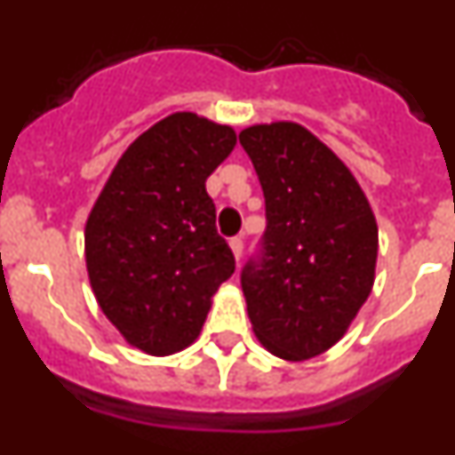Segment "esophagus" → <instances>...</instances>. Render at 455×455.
I'll list each match as a JSON object with an SVG mask.
<instances>
[{
  "mask_svg": "<svg viewBox=\"0 0 455 455\" xmlns=\"http://www.w3.org/2000/svg\"><path fill=\"white\" fill-rule=\"evenodd\" d=\"M230 248H232V252H235L236 262H239L241 257H243V239H241V236H232Z\"/></svg>",
  "mask_w": 455,
  "mask_h": 455,
  "instance_id": "esophagus-1",
  "label": "esophagus"
}]
</instances>
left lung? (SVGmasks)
<instances>
[{"mask_svg":"<svg viewBox=\"0 0 455 455\" xmlns=\"http://www.w3.org/2000/svg\"><path fill=\"white\" fill-rule=\"evenodd\" d=\"M262 184L267 230L241 268L248 316L264 347L309 360L341 339L373 287L378 228L339 156L296 123L239 134Z\"/></svg>","mask_w":455,"mask_h":455,"instance_id":"8db88e82","label":"left lung"}]
</instances>
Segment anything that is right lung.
I'll list each match as a JSON object with an SVG mask.
<instances>
[{
    "mask_svg": "<svg viewBox=\"0 0 455 455\" xmlns=\"http://www.w3.org/2000/svg\"><path fill=\"white\" fill-rule=\"evenodd\" d=\"M235 143L228 124L168 116L124 150L88 216L95 299L120 335L150 355L187 348L235 273L204 188Z\"/></svg>",
    "mask_w": 455,
    "mask_h": 455,
    "instance_id": "add662e5",
    "label": "right lung"
}]
</instances>
